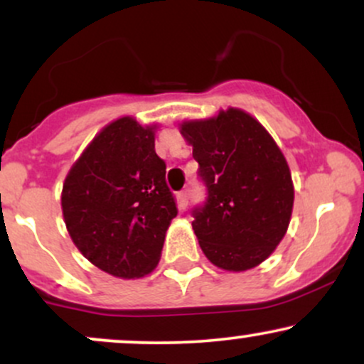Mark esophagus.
Returning <instances> with one entry per match:
<instances>
[{
	"instance_id": "1",
	"label": "esophagus",
	"mask_w": 364,
	"mask_h": 364,
	"mask_svg": "<svg viewBox=\"0 0 364 364\" xmlns=\"http://www.w3.org/2000/svg\"><path fill=\"white\" fill-rule=\"evenodd\" d=\"M178 205L181 210H185V208L188 207V191L186 190H181L178 191Z\"/></svg>"
}]
</instances>
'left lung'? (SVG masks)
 I'll return each mask as SVG.
<instances>
[{"label": "left lung", "mask_w": 364, "mask_h": 364, "mask_svg": "<svg viewBox=\"0 0 364 364\" xmlns=\"http://www.w3.org/2000/svg\"><path fill=\"white\" fill-rule=\"evenodd\" d=\"M193 145L207 198L191 210L202 252L219 269L241 272L262 263L289 225L294 188L281 149L241 109L181 124Z\"/></svg>", "instance_id": "1"}]
</instances>
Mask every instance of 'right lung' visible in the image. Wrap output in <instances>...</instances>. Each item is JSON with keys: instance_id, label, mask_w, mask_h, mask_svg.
<instances>
[{"instance_id": "obj_1", "label": "right lung", "mask_w": 364, "mask_h": 364, "mask_svg": "<svg viewBox=\"0 0 364 364\" xmlns=\"http://www.w3.org/2000/svg\"><path fill=\"white\" fill-rule=\"evenodd\" d=\"M152 128L121 118L70 169L61 207L73 243L104 272L135 279L156 269L178 215Z\"/></svg>"}]
</instances>
